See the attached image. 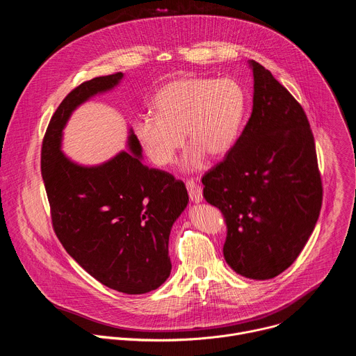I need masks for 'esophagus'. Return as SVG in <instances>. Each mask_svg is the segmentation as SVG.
<instances>
[{
	"label": "esophagus",
	"instance_id": "1",
	"mask_svg": "<svg viewBox=\"0 0 356 356\" xmlns=\"http://www.w3.org/2000/svg\"><path fill=\"white\" fill-rule=\"evenodd\" d=\"M186 187H187V191H188V197L193 202H200L202 200V190L195 181L187 180Z\"/></svg>",
	"mask_w": 356,
	"mask_h": 356
}]
</instances>
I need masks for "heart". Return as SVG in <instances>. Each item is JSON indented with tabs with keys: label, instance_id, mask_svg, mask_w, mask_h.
<instances>
[{
	"label": "heart",
	"instance_id": "b5f03b06",
	"mask_svg": "<svg viewBox=\"0 0 356 356\" xmlns=\"http://www.w3.org/2000/svg\"><path fill=\"white\" fill-rule=\"evenodd\" d=\"M245 91L232 79L188 77L163 86L154 97L155 115H142L132 132L158 166L173 162L184 143L193 145L186 165L197 168L204 154L224 156L234 146L245 113Z\"/></svg>",
	"mask_w": 356,
	"mask_h": 356
}]
</instances>
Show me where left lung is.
<instances>
[{
    "instance_id": "1",
    "label": "left lung",
    "mask_w": 356,
    "mask_h": 356,
    "mask_svg": "<svg viewBox=\"0 0 356 356\" xmlns=\"http://www.w3.org/2000/svg\"><path fill=\"white\" fill-rule=\"evenodd\" d=\"M252 114L201 181L227 225L224 258L241 276L266 280L286 270L320 216L323 183L314 136L298 101L255 60Z\"/></svg>"
}]
</instances>
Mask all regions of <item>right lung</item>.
I'll return each mask as SVG.
<instances>
[{"instance_id": "right-lung-1", "label": "right lung", "mask_w": 356, "mask_h": 356, "mask_svg": "<svg viewBox=\"0 0 356 356\" xmlns=\"http://www.w3.org/2000/svg\"><path fill=\"white\" fill-rule=\"evenodd\" d=\"M121 79V72L94 77L65 97L43 136L40 172L55 234L69 255L104 286L142 294L170 275L169 235L188 202L184 183L143 165L134 134V155L121 152L94 168L73 163L60 150L73 110Z\"/></svg>"}]
</instances>
